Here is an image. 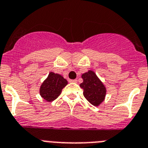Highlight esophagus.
<instances>
[{
    "instance_id": "esophagus-1",
    "label": "esophagus",
    "mask_w": 148,
    "mask_h": 148,
    "mask_svg": "<svg viewBox=\"0 0 148 148\" xmlns=\"http://www.w3.org/2000/svg\"><path fill=\"white\" fill-rule=\"evenodd\" d=\"M70 82H72V83H77V80H71Z\"/></svg>"
}]
</instances>
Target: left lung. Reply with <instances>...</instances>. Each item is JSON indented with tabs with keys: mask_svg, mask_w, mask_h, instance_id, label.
Here are the masks:
<instances>
[{
	"mask_svg": "<svg viewBox=\"0 0 148 148\" xmlns=\"http://www.w3.org/2000/svg\"><path fill=\"white\" fill-rule=\"evenodd\" d=\"M83 83L80 85L84 89V95L91 105L98 107L105 101L107 89L95 72L89 70L82 74Z\"/></svg>",
	"mask_w": 148,
	"mask_h": 148,
	"instance_id": "obj_1",
	"label": "left lung"
}]
</instances>
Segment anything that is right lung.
<instances>
[{
	"mask_svg": "<svg viewBox=\"0 0 148 148\" xmlns=\"http://www.w3.org/2000/svg\"><path fill=\"white\" fill-rule=\"evenodd\" d=\"M68 81L62 75L50 71L49 75L40 85V95L48 102L54 101L59 97Z\"/></svg>",
	"mask_w": 148,
	"mask_h": 148,
	"instance_id": "right-lung-1",
	"label": "right lung"
}]
</instances>
